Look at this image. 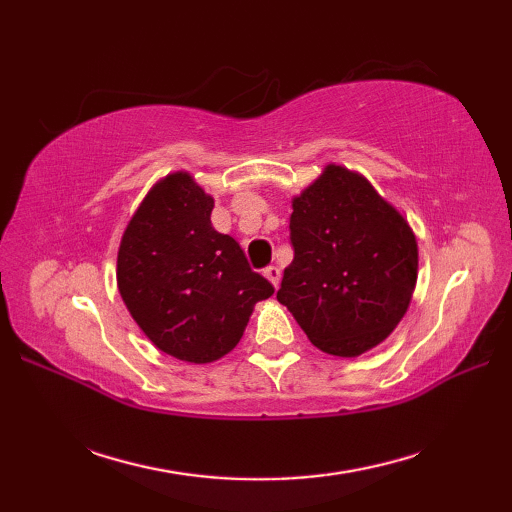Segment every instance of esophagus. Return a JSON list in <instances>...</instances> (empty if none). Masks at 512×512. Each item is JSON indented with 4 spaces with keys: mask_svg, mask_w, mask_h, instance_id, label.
Returning a JSON list of instances; mask_svg holds the SVG:
<instances>
[{
    "mask_svg": "<svg viewBox=\"0 0 512 512\" xmlns=\"http://www.w3.org/2000/svg\"><path fill=\"white\" fill-rule=\"evenodd\" d=\"M264 277L270 281V284H273V286L277 288L279 281H281V268H279V266H268V268H264Z\"/></svg>",
    "mask_w": 512,
    "mask_h": 512,
    "instance_id": "1",
    "label": "esophagus"
}]
</instances>
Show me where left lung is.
<instances>
[{"label":"left lung","instance_id":"8db88e82","mask_svg":"<svg viewBox=\"0 0 512 512\" xmlns=\"http://www.w3.org/2000/svg\"><path fill=\"white\" fill-rule=\"evenodd\" d=\"M290 242L277 301L312 345L354 358L394 332L418 281V242L409 222L372 182L328 165L292 198Z\"/></svg>","mask_w":512,"mask_h":512}]
</instances>
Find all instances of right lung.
Listing matches in <instances>:
<instances>
[{"instance_id": "right-lung-1", "label": "right lung", "mask_w": 512, "mask_h": 512, "mask_svg": "<svg viewBox=\"0 0 512 512\" xmlns=\"http://www.w3.org/2000/svg\"><path fill=\"white\" fill-rule=\"evenodd\" d=\"M213 204L189 171L169 173L140 202L116 259L118 292L138 328L195 365L231 352L255 303L275 292L235 239L215 231Z\"/></svg>"}]
</instances>
